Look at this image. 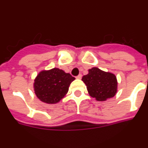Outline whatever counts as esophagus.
Segmentation results:
<instances>
[{
	"instance_id": "1",
	"label": "esophagus",
	"mask_w": 148,
	"mask_h": 148,
	"mask_svg": "<svg viewBox=\"0 0 148 148\" xmlns=\"http://www.w3.org/2000/svg\"><path fill=\"white\" fill-rule=\"evenodd\" d=\"M82 78V74H79V75H78V76H76V78L77 79H81V78Z\"/></svg>"
}]
</instances>
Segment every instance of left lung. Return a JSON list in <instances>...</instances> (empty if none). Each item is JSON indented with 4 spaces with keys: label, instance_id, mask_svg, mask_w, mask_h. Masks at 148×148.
I'll use <instances>...</instances> for the list:
<instances>
[{
    "label": "left lung",
    "instance_id": "obj_1",
    "mask_svg": "<svg viewBox=\"0 0 148 148\" xmlns=\"http://www.w3.org/2000/svg\"><path fill=\"white\" fill-rule=\"evenodd\" d=\"M91 97L99 101L113 98L117 92L118 82L113 73L104 72L97 67L88 70V74L82 77Z\"/></svg>",
    "mask_w": 148,
    "mask_h": 148
}]
</instances>
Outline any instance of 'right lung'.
I'll return each instance as SVG.
<instances>
[{
    "label": "right lung",
    "mask_w": 148,
    "mask_h": 148,
    "mask_svg": "<svg viewBox=\"0 0 148 148\" xmlns=\"http://www.w3.org/2000/svg\"><path fill=\"white\" fill-rule=\"evenodd\" d=\"M75 78L58 68L42 70L34 80V90L38 99L47 104H56L64 97Z\"/></svg>",
    "instance_id": "add662e5"
}]
</instances>
